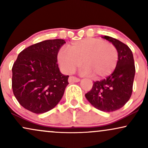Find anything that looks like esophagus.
Here are the masks:
<instances>
[{
    "label": "esophagus",
    "mask_w": 148,
    "mask_h": 148,
    "mask_svg": "<svg viewBox=\"0 0 148 148\" xmlns=\"http://www.w3.org/2000/svg\"><path fill=\"white\" fill-rule=\"evenodd\" d=\"M80 81V79L78 77H74V76H71L69 78V82H78Z\"/></svg>",
    "instance_id": "obj_1"
}]
</instances>
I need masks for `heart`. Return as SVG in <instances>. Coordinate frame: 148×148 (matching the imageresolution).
Here are the masks:
<instances>
[{
  "label": "heart",
  "mask_w": 148,
  "mask_h": 148,
  "mask_svg": "<svg viewBox=\"0 0 148 148\" xmlns=\"http://www.w3.org/2000/svg\"><path fill=\"white\" fill-rule=\"evenodd\" d=\"M57 58L62 69L67 73H73L82 60L83 74L92 75L94 79H101L114 71L119 54L113 44L99 38H88L73 42L69 50L60 49Z\"/></svg>",
  "instance_id": "heart-1"
}]
</instances>
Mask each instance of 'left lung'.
Returning <instances> with one entry per match:
<instances>
[{
  "mask_svg": "<svg viewBox=\"0 0 148 148\" xmlns=\"http://www.w3.org/2000/svg\"><path fill=\"white\" fill-rule=\"evenodd\" d=\"M102 38L116 47L119 54L117 65L106 79L94 82L92 89L85 96L97 109L110 112L120 109L130 99L135 66L132 51L125 44L110 36Z\"/></svg>",
  "mask_w": 148,
  "mask_h": 148,
  "instance_id": "obj_1",
  "label": "left lung"
}]
</instances>
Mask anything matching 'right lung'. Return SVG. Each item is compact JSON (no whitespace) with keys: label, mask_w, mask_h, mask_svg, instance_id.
I'll return each mask as SVG.
<instances>
[{"label":"right lung","mask_w":148,"mask_h":148,"mask_svg":"<svg viewBox=\"0 0 148 148\" xmlns=\"http://www.w3.org/2000/svg\"><path fill=\"white\" fill-rule=\"evenodd\" d=\"M66 42L47 40L20 53L12 66V86L22 106L40 114L51 110L62 97L69 75L60 73L58 53Z\"/></svg>","instance_id":"right-lung-1"}]
</instances>
